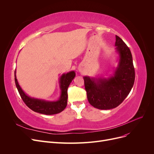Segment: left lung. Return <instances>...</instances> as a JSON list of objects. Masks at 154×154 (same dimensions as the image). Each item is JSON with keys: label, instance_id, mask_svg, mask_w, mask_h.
Returning a JSON list of instances; mask_svg holds the SVG:
<instances>
[{"label": "left lung", "instance_id": "1", "mask_svg": "<svg viewBox=\"0 0 154 154\" xmlns=\"http://www.w3.org/2000/svg\"><path fill=\"white\" fill-rule=\"evenodd\" d=\"M116 38L119 62L114 75L107 79L83 77L88 102L101 110L119 106L130 93L134 84L135 69L131 52L119 36L116 35Z\"/></svg>", "mask_w": 154, "mask_h": 154}]
</instances>
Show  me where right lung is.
<instances>
[{
	"label": "right lung",
	"mask_w": 154,
	"mask_h": 154,
	"mask_svg": "<svg viewBox=\"0 0 154 154\" xmlns=\"http://www.w3.org/2000/svg\"><path fill=\"white\" fill-rule=\"evenodd\" d=\"M15 71V82L22 99L26 106L35 112L45 115H54L63 111L67 103V89L68 87L75 76L74 71L63 74L60 78V88L61 94L60 98L57 101H45L44 100L32 98L25 94L20 87L17 79L16 78Z\"/></svg>",
	"instance_id": "right-lung-1"
}]
</instances>
